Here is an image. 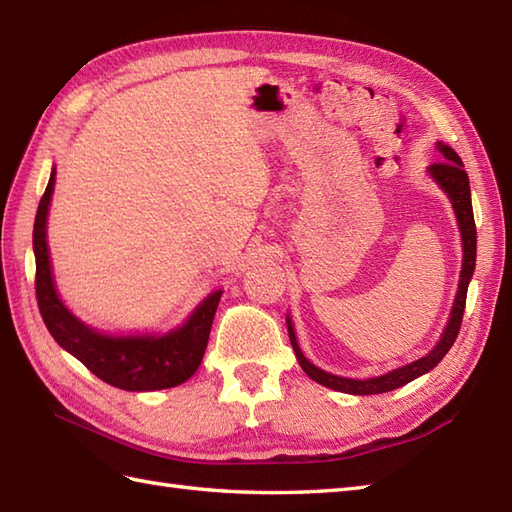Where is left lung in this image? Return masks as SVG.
Segmentation results:
<instances>
[{"mask_svg":"<svg viewBox=\"0 0 512 512\" xmlns=\"http://www.w3.org/2000/svg\"><path fill=\"white\" fill-rule=\"evenodd\" d=\"M436 148L441 150L445 159L432 163L430 174L436 178V183L441 185L447 192V196L451 198V205H454L458 227L462 233V251H465V257H462V272H460L456 303H454V310H451V318H449L441 342H438L436 347L425 355V358L401 366V368H395V371H390L386 375L371 377V379H347V377H338V375L320 371L318 366L307 362L305 355L299 349V344H296L294 327L288 320V334H290L292 349L296 353V360H299L303 371L310 375L314 382L323 384L327 388L340 390V392H349V395H379V392H388V390H395L399 386H406L408 382H412V379H417L419 375L432 371V368L445 358V353L451 349V344L456 342V338L460 334V325H462V314H465L467 288H469V281H471L473 270H475V220H473L471 189H469V176L465 172V165H462L458 154L449 146H445L443 141H438Z\"/></svg>","mask_w":512,"mask_h":512,"instance_id":"8db88e82","label":"left lung"}]
</instances>
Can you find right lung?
Listing matches in <instances>:
<instances>
[{
  "mask_svg": "<svg viewBox=\"0 0 512 512\" xmlns=\"http://www.w3.org/2000/svg\"><path fill=\"white\" fill-rule=\"evenodd\" d=\"M54 176L56 172H52L45 194L41 196L32 231L34 257H37L34 290H37L39 312L47 331L65 351L85 364L95 377H100L102 382L115 388L141 392L183 384L185 379L196 373L202 355H205L211 323L222 292L218 290L209 294L196 307V312L187 318L185 325L163 336H104L82 325L58 299L52 281L50 257H47L45 222L54 189Z\"/></svg>",
  "mask_w": 512,
  "mask_h": 512,
  "instance_id": "obj_1",
  "label": "right lung"
}]
</instances>
